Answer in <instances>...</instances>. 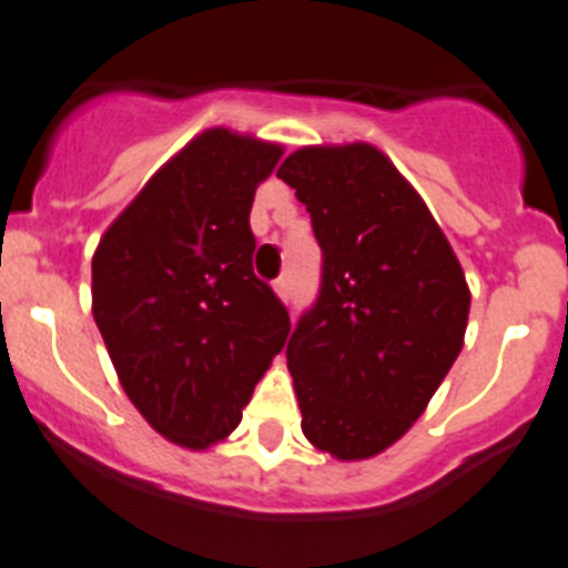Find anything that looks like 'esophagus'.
Returning <instances> with one entry per match:
<instances>
[{
  "label": "esophagus",
  "instance_id": "1",
  "mask_svg": "<svg viewBox=\"0 0 568 568\" xmlns=\"http://www.w3.org/2000/svg\"><path fill=\"white\" fill-rule=\"evenodd\" d=\"M273 290H275V295H278L281 302H284V304L290 302V284H287V278H278V281H275Z\"/></svg>",
  "mask_w": 568,
  "mask_h": 568
}]
</instances>
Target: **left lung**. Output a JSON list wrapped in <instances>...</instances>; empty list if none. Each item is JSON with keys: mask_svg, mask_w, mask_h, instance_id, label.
Segmentation results:
<instances>
[{"mask_svg": "<svg viewBox=\"0 0 568 568\" xmlns=\"http://www.w3.org/2000/svg\"><path fill=\"white\" fill-rule=\"evenodd\" d=\"M278 180L307 205L325 257L287 345L302 433L339 462L374 458L462 354L470 287L424 196L374 144H307Z\"/></svg>", "mask_w": 568, "mask_h": 568, "instance_id": "left-lung-1", "label": "left lung"}]
</instances>
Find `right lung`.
<instances>
[{"mask_svg":"<svg viewBox=\"0 0 568 568\" xmlns=\"http://www.w3.org/2000/svg\"><path fill=\"white\" fill-rule=\"evenodd\" d=\"M284 144L211 126L159 168L92 255V316L119 383L162 438L226 442L290 316L252 273L250 211Z\"/></svg>","mask_w":568,"mask_h":568,"instance_id":"right-lung-1","label":"right lung"}]
</instances>
